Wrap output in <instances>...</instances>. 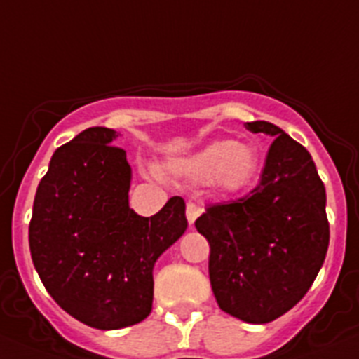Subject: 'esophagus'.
Wrapping results in <instances>:
<instances>
[{
  "instance_id": "1",
  "label": "esophagus",
  "mask_w": 359,
  "mask_h": 359,
  "mask_svg": "<svg viewBox=\"0 0 359 359\" xmlns=\"http://www.w3.org/2000/svg\"><path fill=\"white\" fill-rule=\"evenodd\" d=\"M201 213H202V208L198 204H195V202H188V204H186V217H188L189 226L197 220V217Z\"/></svg>"
}]
</instances>
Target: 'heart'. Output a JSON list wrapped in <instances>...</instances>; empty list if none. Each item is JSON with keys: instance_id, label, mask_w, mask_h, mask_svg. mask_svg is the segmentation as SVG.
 <instances>
[{"instance_id": "obj_1", "label": "heart", "mask_w": 359, "mask_h": 359, "mask_svg": "<svg viewBox=\"0 0 359 359\" xmlns=\"http://www.w3.org/2000/svg\"><path fill=\"white\" fill-rule=\"evenodd\" d=\"M175 170L193 180H210L215 177L220 189L238 191L257 175L258 154L253 146L220 139L180 161Z\"/></svg>"}]
</instances>
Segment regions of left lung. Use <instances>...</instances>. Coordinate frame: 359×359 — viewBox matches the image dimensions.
I'll return each mask as SVG.
<instances>
[{"label": "left lung", "mask_w": 359, "mask_h": 359, "mask_svg": "<svg viewBox=\"0 0 359 359\" xmlns=\"http://www.w3.org/2000/svg\"><path fill=\"white\" fill-rule=\"evenodd\" d=\"M274 141L260 182L244 197L205 208L195 227L210 242L218 307L248 323H269L305 296L329 248L325 186L309 151L266 121L245 123Z\"/></svg>", "instance_id": "obj_1"}]
</instances>
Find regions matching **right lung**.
Returning <instances> with one entry per match:
<instances>
[{
    "mask_svg": "<svg viewBox=\"0 0 359 359\" xmlns=\"http://www.w3.org/2000/svg\"><path fill=\"white\" fill-rule=\"evenodd\" d=\"M117 132L93 126L52 155L37 186L29 244L55 304L93 329L142 322L154 304V266L186 227V204L171 197L154 217L128 205L132 168L111 144Z\"/></svg>",
    "mask_w": 359,
    "mask_h": 359,
    "instance_id": "1",
    "label": "right lung"
}]
</instances>
